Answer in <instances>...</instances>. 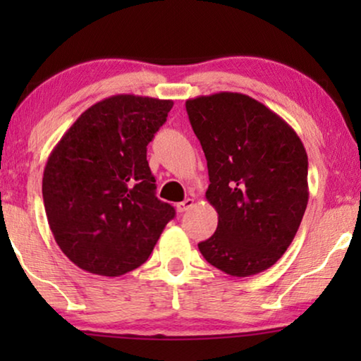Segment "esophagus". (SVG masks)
I'll list each match as a JSON object with an SVG mask.
<instances>
[{"label": "esophagus", "mask_w": 361, "mask_h": 361, "mask_svg": "<svg viewBox=\"0 0 361 361\" xmlns=\"http://www.w3.org/2000/svg\"><path fill=\"white\" fill-rule=\"evenodd\" d=\"M192 207H194V199H185L184 202H179V204L176 205V210L179 212V214H182V212L190 210Z\"/></svg>", "instance_id": "esophagus-1"}]
</instances>
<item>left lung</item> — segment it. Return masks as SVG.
<instances>
[{"label":"left lung","instance_id":"left-lung-1","mask_svg":"<svg viewBox=\"0 0 361 361\" xmlns=\"http://www.w3.org/2000/svg\"><path fill=\"white\" fill-rule=\"evenodd\" d=\"M185 108L209 167L205 197L219 214L200 253L230 276L258 274L286 253L302 221L307 152L283 118L243 93L197 97Z\"/></svg>","mask_w":361,"mask_h":361}]
</instances>
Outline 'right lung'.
Returning a JSON list of instances; mask_svg holds the SVG:
<instances>
[{
    "label": "right lung",
    "instance_id": "add662e5",
    "mask_svg": "<svg viewBox=\"0 0 361 361\" xmlns=\"http://www.w3.org/2000/svg\"><path fill=\"white\" fill-rule=\"evenodd\" d=\"M174 102L115 95L77 118L49 156L42 197L62 253L83 271L136 269L174 219L156 197L146 151Z\"/></svg>",
    "mask_w": 361,
    "mask_h": 361
}]
</instances>
